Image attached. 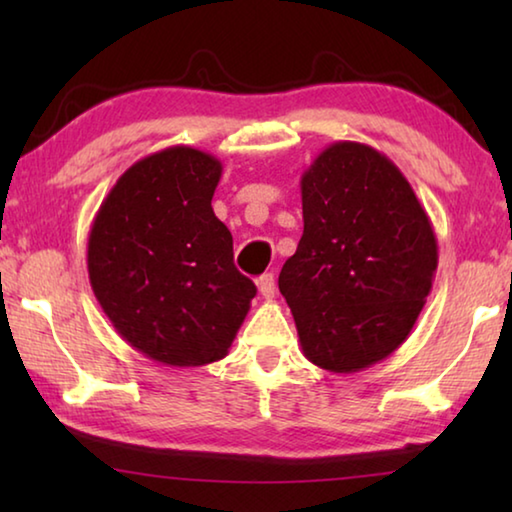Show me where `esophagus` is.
I'll use <instances>...</instances> for the list:
<instances>
[{
	"label": "esophagus",
	"mask_w": 512,
	"mask_h": 512,
	"mask_svg": "<svg viewBox=\"0 0 512 512\" xmlns=\"http://www.w3.org/2000/svg\"><path fill=\"white\" fill-rule=\"evenodd\" d=\"M257 289H259V293H262V296L266 298V300H271L273 296H275V277H273V273H266V275H262L257 280Z\"/></svg>",
	"instance_id": "esophagus-1"
}]
</instances>
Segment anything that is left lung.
<instances>
[{
  "label": "left lung",
  "instance_id": "1",
  "mask_svg": "<svg viewBox=\"0 0 512 512\" xmlns=\"http://www.w3.org/2000/svg\"><path fill=\"white\" fill-rule=\"evenodd\" d=\"M300 244L280 273L305 357L359 372L411 334L438 268L433 225L384 153L334 142L300 178Z\"/></svg>",
  "mask_w": 512,
  "mask_h": 512
}]
</instances>
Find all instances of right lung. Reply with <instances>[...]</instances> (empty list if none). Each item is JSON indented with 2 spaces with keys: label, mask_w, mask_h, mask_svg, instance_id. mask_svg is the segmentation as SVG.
Segmentation results:
<instances>
[{
  "label": "right lung",
  "mask_w": 512,
  "mask_h": 512,
  "mask_svg": "<svg viewBox=\"0 0 512 512\" xmlns=\"http://www.w3.org/2000/svg\"><path fill=\"white\" fill-rule=\"evenodd\" d=\"M221 171L210 153L169 146L121 173L92 221L94 296L121 339L162 366L223 359L257 293L212 210Z\"/></svg>",
  "instance_id": "add662e5"
}]
</instances>
